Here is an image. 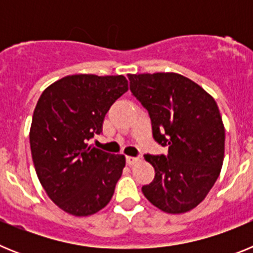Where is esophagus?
Masks as SVG:
<instances>
[{
	"label": "esophagus",
	"mask_w": 253,
	"mask_h": 253,
	"mask_svg": "<svg viewBox=\"0 0 253 253\" xmlns=\"http://www.w3.org/2000/svg\"><path fill=\"white\" fill-rule=\"evenodd\" d=\"M125 161H126V163H128L129 166H133V165H135L137 162H139V158H138V157H130V156H128V157L125 158Z\"/></svg>",
	"instance_id": "34e87169"
}]
</instances>
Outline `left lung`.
<instances>
[{
  "instance_id": "8db88e82",
  "label": "left lung",
  "mask_w": 253,
  "mask_h": 253,
  "mask_svg": "<svg viewBox=\"0 0 253 253\" xmlns=\"http://www.w3.org/2000/svg\"><path fill=\"white\" fill-rule=\"evenodd\" d=\"M128 78L131 93L148 111L153 139L169 148L167 156H144L156 175L143 194L165 213H186L204 200L222 169L225 131L218 105L178 73Z\"/></svg>"
}]
</instances>
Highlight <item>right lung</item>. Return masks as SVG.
Listing matches in <instances>:
<instances>
[{"label": "right lung", "mask_w": 253, "mask_h": 253, "mask_svg": "<svg viewBox=\"0 0 253 253\" xmlns=\"http://www.w3.org/2000/svg\"><path fill=\"white\" fill-rule=\"evenodd\" d=\"M128 91L124 76L72 75L46 87L30 128L31 157L55 205L75 216L106 207L125 167L123 154L88 146L111 105Z\"/></svg>", "instance_id": "right-lung-1"}]
</instances>
